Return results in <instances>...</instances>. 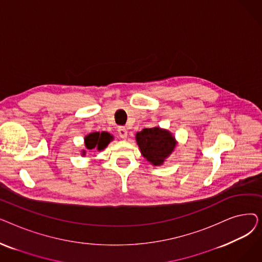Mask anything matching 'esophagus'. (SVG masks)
<instances>
[{
	"instance_id": "obj_1",
	"label": "esophagus",
	"mask_w": 262,
	"mask_h": 262,
	"mask_svg": "<svg viewBox=\"0 0 262 262\" xmlns=\"http://www.w3.org/2000/svg\"><path fill=\"white\" fill-rule=\"evenodd\" d=\"M118 133H119V136L121 137L122 139H126L127 138V129L125 127H123V126L119 127Z\"/></svg>"
}]
</instances>
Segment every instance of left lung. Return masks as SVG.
Listing matches in <instances>:
<instances>
[{
	"label": "left lung",
	"mask_w": 262,
	"mask_h": 262,
	"mask_svg": "<svg viewBox=\"0 0 262 262\" xmlns=\"http://www.w3.org/2000/svg\"><path fill=\"white\" fill-rule=\"evenodd\" d=\"M136 141L141 155L154 167L162 166L177 145L172 133L158 126L138 132L136 134Z\"/></svg>",
	"instance_id": "obj_1"
}]
</instances>
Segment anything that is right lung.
<instances>
[{"instance_id":"right-lung-1","label":"right lung","mask_w":262,"mask_h":262,"mask_svg":"<svg viewBox=\"0 0 262 262\" xmlns=\"http://www.w3.org/2000/svg\"><path fill=\"white\" fill-rule=\"evenodd\" d=\"M114 140V136L107 132H94L85 137V147L86 149H98L99 152L103 150L110 142ZM86 149L81 150V155H86Z\"/></svg>"}]
</instances>
